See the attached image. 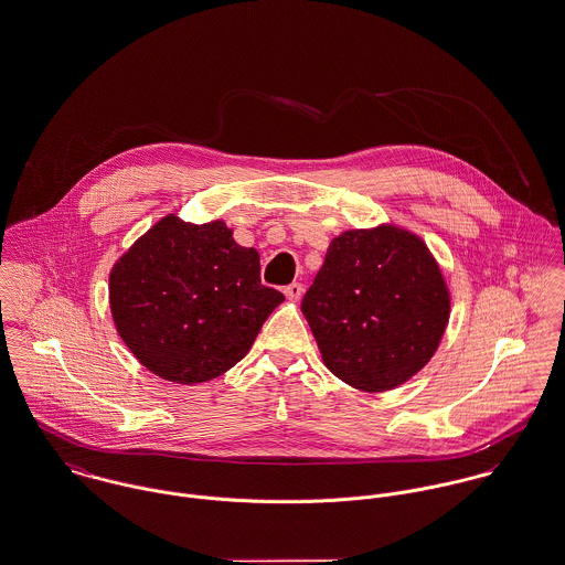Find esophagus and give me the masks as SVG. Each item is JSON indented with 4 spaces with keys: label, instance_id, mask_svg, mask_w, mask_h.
Masks as SVG:
<instances>
[{
    "label": "esophagus",
    "instance_id": "esophagus-1",
    "mask_svg": "<svg viewBox=\"0 0 565 565\" xmlns=\"http://www.w3.org/2000/svg\"><path fill=\"white\" fill-rule=\"evenodd\" d=\"M305 294V287L300 282H291L289 287H285V296L291 300V302H298Z\"/></svg>",
    "mask_w": 565,
    "mask_h": 565
}]
</instances>
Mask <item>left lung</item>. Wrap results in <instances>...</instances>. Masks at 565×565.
<instances>
[{
    "instance_id": "8db88e82",
    "label": "left lung",
    "mask_w": 565,
    "mask_h": 565,
    "mask_svg": "<svg viewBox=\"0 0 565 565\" xmlns=\"http://www.w3.org/2000/svg\"><path fill=\"white\" fill-rule=\"evenodd\" d=\"M323 364L364 393L402 386L436 354L451 296L425 242L382 224L334 237L302 300Z\"/></svg>"
}]
</instances>
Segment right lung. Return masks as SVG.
I'll return each mask as SVG.
<instances>
[{"label": "right lung", "mask_w": 565, "mask_h": 565, "mask_svg": "<svg viewBox=\"0 0 565 565\" xmlns=\"http://www.w3.org/2000/svg\"><path fill=\"white\" fill-rule=\"evenodd\" d=\"M285 300L260 285L255 248L213 220L168 213L109 271V308L131 354L161 380L201 384L248 354Z\"/></svg>", "instance_id": "1"}]
</instances>
